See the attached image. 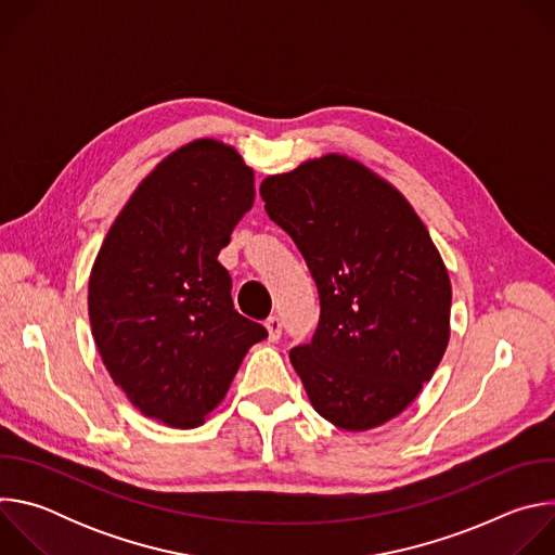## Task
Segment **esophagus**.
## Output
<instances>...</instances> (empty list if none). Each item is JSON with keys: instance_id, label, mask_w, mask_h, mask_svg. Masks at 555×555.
<instances>
[{"instance_id": "34e87169", "label": "esophagus", "mask_w": 555, "mask_h": 555, "mask_svg": "<svg viewBox=\"0 0 555 555\" xmlns=\"http://www.w3.org/2000/svg\"><path fill=\"white\" fill-rule=\"evenodd\" d=\"M266 330H268V338L272 343H276L281 338V332H283V321L279 319V315H270V319L266 321Z\"/></svg>"}]
</instances>
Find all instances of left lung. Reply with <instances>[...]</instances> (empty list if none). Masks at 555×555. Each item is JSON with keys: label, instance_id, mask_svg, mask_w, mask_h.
Instances as JSON below:
<instances>
[{"label": "left lung", "instance_id": "8db88e82", "mask_svg": "<svg viewBox=\"0 0 555 555\" xmlns=\"http://www.w3.org/2000/svg\"><path fill=\"white\" fill-rule=\"evenodd\" d=\"M259 193L319 287V330L289 351L311 406L345 430L400 415L450 338V279L426 225L343 155L272 176Z\"/></svg>", "mask_w": 555, "mask_h": 555}]
</instances>
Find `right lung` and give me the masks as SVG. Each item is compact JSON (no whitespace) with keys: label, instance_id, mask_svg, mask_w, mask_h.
<instances>
[{"label":"right lung","instance_id":"1","mask_svg":"<svg viewBox=\"0 0 555 555\" xmlns=\"http://www.w3.org/2000/svg\"><path fill=\"white\" fill-rule=\"evenodd\" d=\"M253 202L242 155L195 140L138 186L105 236L90 276L92 334L116 386L151 420L204 424L246 351L268 338L234 309L217 261Z\"/></svg>","mask_w":555,"mask_h":555}]
</instances>
